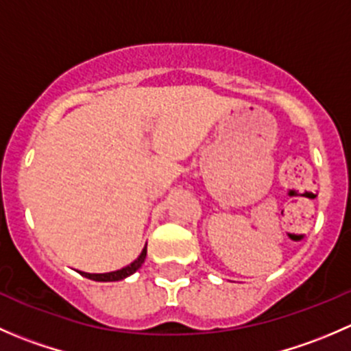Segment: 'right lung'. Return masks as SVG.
<instances>
[{
	"mask_svg": "<svg viewBox=\"0 0 351 351\" xmlns=\"http://www.w3.org/2000/svg\"><path fill=\"white\" fill-rule=\"evenodd\" d=\"M146 254H147V246H144V250L141 251L139 256H137L136 260H134L130 265L120 268V270L108 271V274H86V271H80V274L83 275V277L90 278V280H95V282H119V280H123V278L130 277V275L136 274V271L139 270L141 265H143L144 260H146Z\"/></svg>",
	"mask_w": 351,
	"mask_h": 351,
	"instance_id": "obj_1",
	"label": "right lung"
}]
</instances>
